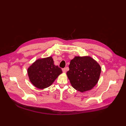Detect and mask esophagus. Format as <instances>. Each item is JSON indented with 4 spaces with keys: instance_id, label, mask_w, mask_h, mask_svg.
Listing matches in <instances>:
<instances>
[{
    "instance_id": "1",
    "label": "esophagus",
    "mask_w": 126,
    "mask_h": 126,
    "mask_svg": "<svg viewBox=\"0 0 126 126\" xmlns=\"http://www.w3.org/2000/svg\"><path fill=\"white\" fill-rule=\"evenodd\" d=\"M62 71H63V72L64 73H66V69H65V68H63V69H62Z\"/></svg>"
}]
</instances>
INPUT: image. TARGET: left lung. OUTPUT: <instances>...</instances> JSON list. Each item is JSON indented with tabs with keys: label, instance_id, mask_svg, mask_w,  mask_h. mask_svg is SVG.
<instances>
[{
	"label": "left lung",
	"instance_id": "8db88e82",
	"mask_svg": "<svg viewBox=\"0 0 126 126\" xmlns=\"http://www.w3.org/2000/svg\"><path fill=\"white\" fill-rule=\"evenodd\" d=\"M100 65L90 56H76L70 62L67 75L73 87L80 92L92 89L97 83Z\"/></svg>",
	"mask_w": 126,
	"mask_h": 126
}]
</instances>
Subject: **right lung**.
<instances>
[{"mask_svg":"<svg viewBox=\"0 0 126 126\" xmlns=\"http://www.w3.org/2000/svg\"><path fill=\"white\" fill-rule=\"evenodd\" d=\"M62 73L61 69L54 65L51 57L37 60L28 69L30 81L40 89L50 86Z\"/></svg>","mask_w":126,"mask_h":126,"instance_id":"obj_1","label":"right lung"}]
</instances>
